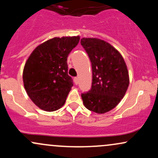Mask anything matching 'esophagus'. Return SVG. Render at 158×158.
I'll return each instance as SVG.
<instances>
[{
	"label": "esophagus",
	"mask_w": 158,
	"mask_h": 158,
	"mask_svg": "<svg viewBox=\"0 0 158 158\" xmlns=\"http://www.w3.org/2000/svg\"><path fill=\"white\" fill-rule=\"evenodd\" d=\"M74 81H75L76 85H78V82H79V78L78 77L74 78Z\"/></svg>",
	"instance_id": "esophagus-1"
}]
</instances>
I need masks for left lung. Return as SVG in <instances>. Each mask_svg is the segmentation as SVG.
I'll use <instances>...</instances> for the list:
<instances>
[{
  "label": "left lung",
  "instance_id": "1",
  "mask_svg": "<svg viewBox=\"0 0 158 158\" xmlns=\"http://www.w3.org/2000/svg\"><path fill=\"white\" fill-rule=\"evenodd\" d=\"M81 44L92 65V86L81 94L85 107L97 114L114 109L124 97L129 85V75L120 52L104 40L82 38Z\"/></svg>",
  "mask_w": 158,
  "mask_h": 158
}]
</instances>
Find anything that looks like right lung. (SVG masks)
Here are the masks:
<instances>
[{"label":"right lung","instance_id":"1","mask_svg":"<svg viewBox=\"0 0 158 158\" xmlns=\"http://www.w3.org/2000/svg\"><path fill=\"white\" fill-rule=\"evenodd\" d=\"M80 36L55 37L34 49L23 70V86L36 106L55 111L64 105L73 86L68 74V56Z\"/></svg>","mask_w":158,"mask_h":158}]
</instances>
